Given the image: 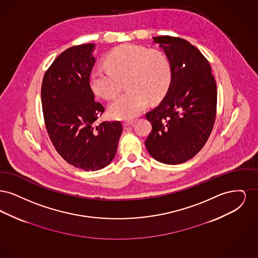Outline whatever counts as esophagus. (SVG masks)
<instances>
[{"mask_svg": "<svg viewBox=\"0 0 258 258\" xmlns=\"http://www.w3.org/2000/svg\"><path fill=\"white\" fill-rule=\"evenodd\" d=\"M135 120L134 119H130V120H125V121H123V126H127V125H131V124H133V123H135Z\"/></svg>", "mask_w": 258, "mask_h": 258, "instance_id": "1", "label": "esophagus"}]
</instances>
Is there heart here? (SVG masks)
Listing matches in <instances>:
<instances>
[{"label":"heart","instance_id":"1","mask_svg":"<svg viewBox=\"0 0 258 258\" xmlns=\"http://www.w3.org/2000/svg\"><path fill=\"white\" fill-rule=\"evenodd\" d=\"M106 68L97 67L90 74V86L101 98L111 99L120 92L122 81L127 89L109 106L117 119H131L147 106L164 97L170 82L172 71L167 56L160 50L141 45L122 44L106 57Z\"/></svg>","mask_w":258,"mask_h":258}]
</instances>
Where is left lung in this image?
<instances>
[{
    "label": "left lung",
    "instance_id": "8db88e82",
    "mask_svg": "<svg viewBox=\"0 0 258 258\" xmlns=\"http://www.w3.org/2000/svg\"><path fill=\"white\" fill-rule=\"evenodd\" d=\"M171 66V82L160 104L148 112L152 132L149 154L165 164L194 158L212 133L217 113V85L207 59L180 37H153Z\"/></svg>",
    "mask_w": 258,
    "mask_h": 258
}]
</instances>
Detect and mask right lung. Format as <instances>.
Wrapping results in <instances>:
<instances>
[{
  "label": "right lung",
  "instance_id": "right-lung-1",
  "mask_svg": "<svg viewBox=\"0 0 258 258\" xmlns=\"http://www.w3.org/2000/svg\"><path fill=\"white\" fill-rule=\"evenodd\" d=\"M94 43L61 53L43 76L41 103L51 142L63 160L85 171L104 168L114 159L123 125L96 123L104 112L95 100L90 74L96 59Z\"/></svg>",
  "mask_w": 258,
  "mask_h": 258
}]
</instances>
